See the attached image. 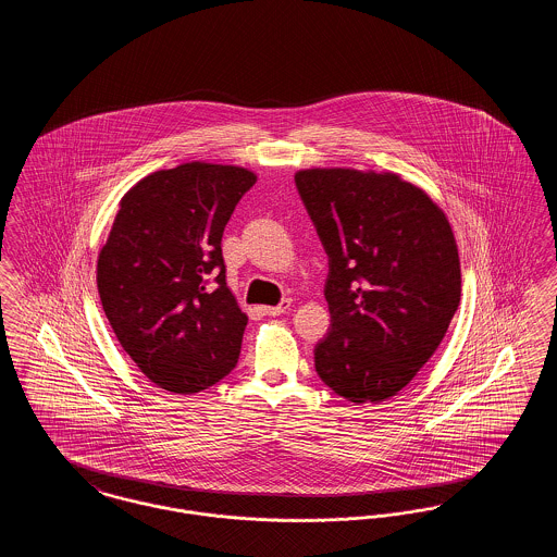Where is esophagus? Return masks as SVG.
Returning <instances> with one entry per match:
<instances>
[{
    "instance_id": "esophagus-1",
    "label": "esophagus",
    "mask_w": 557,
    "mask_h": 557,
    "mask_svg": "<svg viewBox=\"0 0 557 557\" xmlns=\"http://www.w3.org/2000/svg\"><path fill=\"white\" fill-rule=\"evenodd\" d=\"M292 300H282L277 307H263V313L265 315H271V318H275V315H282V313H286L288 309H290Z\"/></svg>"
}]
</instances>
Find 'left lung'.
Listing matches in <instances>:
<instances>
[{"mask_svg": "<svg viewBox=\"0 0 557 557\" xmlns=\"http://www.w3.org/2000/svg\"><path fill=\"white\" fill-rule=\"evenodd\" d=\"M294 182L330 265L323 292L332 323L315 346L318 375L357 405L395 397L459 307L449 221L395 173L307 169Z\"/></svg>", "mask_w": 557, "mask_h": 557, "instance_id": "8db88e82", "label": "left lung"}]
</instances>
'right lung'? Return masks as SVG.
I'll return each instance as SVG.
<instances>
[{
  "label": "right lung",
  "mask_w": 557,
  "mask_h": 557,
  "mask_svg": "<svg viewBox=\"0 0 557 557\" xmlns=\"http://www.w3.org/2000/svg\"><path fill=\"white\" fill-rule=\"evenodd\" d=\"M248 169L186 162L123 196L98 257L108 321L160 388L191 395L236 368L246 313L225 282L223 230L255 186Z\"/></svg>",
  "instance_id": "add662e5"
}]
</instances>
